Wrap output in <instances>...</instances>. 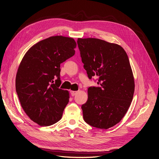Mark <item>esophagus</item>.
I'll return each mask as SVG.
<instances>
[{"instance_id": "obj_1", "label": "esophagus", "mask_w": 159, "mask_h": 159, "mask_svg": "<svg viewBox=\"0 0 159 159\" xmlns=\"http://www.w3.org/2000/svg\"><path fill=\"white\" fill-rule=\"evenodd\" d=\"M70 93H71V96H74V95H75L77 93H78V91H70Z\"/></svg>"}]
</instances>
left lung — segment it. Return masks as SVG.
Segmentation results:
<instances>
[{
    "label": "left lung",
    "mask_w": 159,
    "mask_h": 159,
    "mask_svg": "<svg viewBox=\"0 0 159 159\" xmlns=\"http://www.w3.org/2000/svg\"><path fill=\"white\" fill-rule=\"evenodd\" d=\"M78 45L89 79L98 76L99 87H89L81 105L84 121L107 129L121 121L131 105L134 81L123 48L98 38H78Z\"/></svg>",
    "instance_id": "obj_1"
}]
</instances>
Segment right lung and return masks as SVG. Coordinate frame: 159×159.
<instances>
[{"mask_svg":"<svg viewBox=\"0 0 159 159\" xmlns=\"http://www.w3.org/2000/svg\"><path fill=\"white\" fill-rule=\"evenodd\" d=\"M72 38H48L28 50L18 67L16 91L21 106L34 122L49 126L61 119L69 92L60 89V64L75 54Z\"/></svg>","mask_w":159,"mask_h":159,"instance_id":"obj_1","label":"right lung"}]
</instances>
